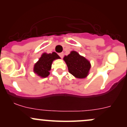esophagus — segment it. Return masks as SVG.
Returning <instances> with one entry per match:
<instances>
[{
  "label": "esophagus",
  "instance_id": "esophagus-1",
  "mask_svg": "<svg viewBox=\"0 0 127 127\" xmlns=\"http://www.w3.org/2000/svg\"><path fill=\"white\" fill-rule=\"evenodd\" d=\"M58 55L60 56V58H63V56H64V53H60L58 54Z\"/></svg>",
  "mask_w": 127,
  "mask_h": 127
}]
</instances>
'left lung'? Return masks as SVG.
I'll return each mask as SVG.
<instances>
[{
  "label": "left lung",
  "instance_id": "8db88e82",
  "mask_svg": "<svg viewBox=\"0 0 127 127\" xmlns=\"http://www.w3.org/2000/svg\"><path fill=\"white\" fill-rule=\"evenodd\" d=\"M64 60L67 64L69 72L74 77L83 79L87 76L91 67L90 63L77 52L72 51L69 55L64 57Z\"/></svg>",
  "mask_w": 127,
  "mask_h": 127
}]
</instances>
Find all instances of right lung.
Listing matches in <instances>:
<instances>
[{
  "instance_id": "1",
  "label": "right lung",
  "mask_w": 127,
  "mask_h": 127,
  "mask_svg": "<svg viewBox=\"0 0 127 127\" xmlns=\"http://www.w3.org/2000/svg\"><path fill=\"white\" fill-rule=\"evenodd\" d=\"M58 58H60V56L55 52L49 54L43 53L37 63L34 65V72L41 77H46L49 75V71L51 69L53 61Z\"/></svg>"
}]
</instances>
